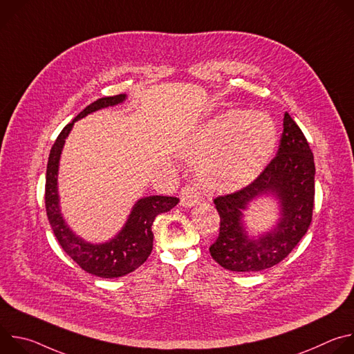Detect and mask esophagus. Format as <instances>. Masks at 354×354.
<instances>
[{
  "label": "esophagus",
  "instance_id": "34e87169",
  "mask_svg": "<svg viewBox=\"0 0 354 354\" xmlns=\"http://www.w3.org/2000/svg\"><path fill=\"white\" fill-rule=\"evenodd\" d=\"M200 200H201V196L197 189H194L190 185H186L185 187H182V190H180V206L182 207H192V206L197 205Z\"/></svg>",
  "mask_w": 354,
  "mask_h": 354
}]
</instances>
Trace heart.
I'll use <instances>...</instances> for the list:
<instances>
[{"label": "heart", "instance_id": "b5f03b06", "mask_svg": "<svg viewBox=\"0 0 354 354\" xmlns=\"http://www.w3.org/2000/svg\"><path fill=\"white\" fill-rule=\"evenodd\" d=\"M277 144L273 119L263 112H224L201 126L185 154L196 161L201 185L217 193L239 190L269 164Z\"/></svg>", "mask_w": 354, "mask_h": 354}]
</instances>
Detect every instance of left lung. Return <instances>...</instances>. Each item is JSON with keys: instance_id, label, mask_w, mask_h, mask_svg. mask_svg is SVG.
Here are the masks:
<instances>
[{"instance_id": "obj_1", "label": "left lung", "mask_w": 354, "mask_h": 354, "mask_svg": "<svg viewBox=\"0 0 354 354\" xmlns=\"http://www.w3.org/2000/svg\"><path fill=\"white\" fill-rule=\"evenodd\" d=\"M315 164L306 136L288 113L277 156L249 186L214 198L220 234L212 258L231 272H261L281 262L306 235L313 220ZM269 196L278 201L279 218L259 236H250L244 215L252 203Z\"/></svg>"}]
</instances>
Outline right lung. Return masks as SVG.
Masks as SVG:
<instances>
[{"mask_svg":"<svg viewBox=\"0 0 354 354\" xmlns=\"http://www.w3.org/2000/svg\"><path fill=\"white\" fill-rule=\"evenodd\" d=\"M127 99L126 93L116 96L100 97L86 106L71 123H68L59 134L56 142L50 149L47 171H46V212L53 232L66 250V254L86 273L102 279L122 277L140 268L153 250L154 234L151 231L158 214L167 213L178 203V197L168 196H147L138 198L122 230L109 241L92 243L77 235L60 209L59 196V167L60 157L73 126L77 120L105 109L123 104Z\"/></svg>","mask_w":354,"mask_h":354,"instance_id":"obj_1","label":"right lung"}]
</instances>
